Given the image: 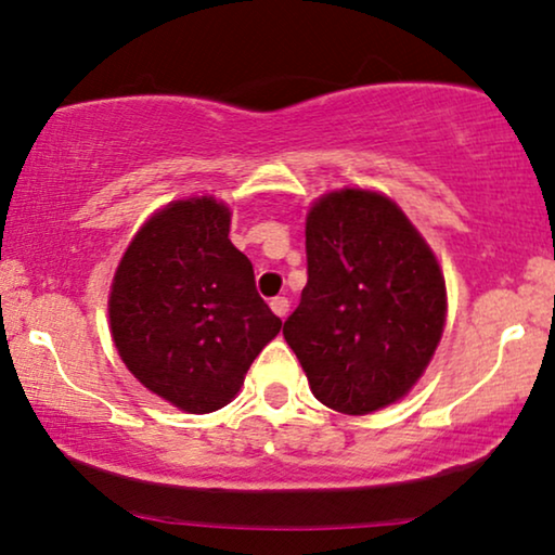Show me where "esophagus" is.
<instances>
[{"mask_svg": "<svg viewBox=\"0 0 555 555\" xmlns=\"http://www.w3.org/2000/svg\"><path fill=\"white\" fill-rule=\"evenodd\" d=\"M270 308L278 318H285L287 313H291V302H287V298H272Z\"/></svg>", "mask_w": 555, "mask_h": 555, "instance_id": "obj_1", "label": "esophagus"}]
</instances>
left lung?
I'll return each mask as SVG.
<instances>
[{
    "mask_svg": "<svg viewBox=\"0 0 555 555\" xmlns=\"http://www.w3.org/2000/svg\"><path fill=\"white\" fill-rule=\"evenodd\" d=\"M308 285L283 325L321 404L371 414L399 401L442 338L437 257L389 196L340 189L306 222Z\"/></svg>",
    "mask_w": 555,
    "mask_h": 555,
    "instance_id": "obj_1",
    "label": "left lung"
}]
</instances>
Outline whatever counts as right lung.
I'll list each match as a JSON object with an SVG mask.
<instances>
[{
  "label": "right lung",
  "mask_w": 555,
  "mask_h": 555,
  "mask_svg": "<svg viewBox=\"0 0 555 555\" xmlns=\"http://www.w3.org/2000/svg\"><path fill=\"white\" fill-rule=\"evenodd\" d=\"M108 315L128 371L192 414L230 404L283 328L215 196L171 202L141 227L113 278Z\"/></svg>",
  "instance_id": "obj_1"
}]
</instances>
